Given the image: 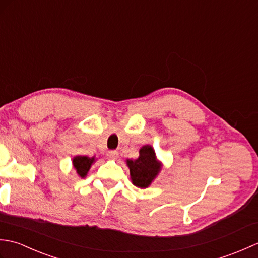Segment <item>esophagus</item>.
Returning <instances> with one entry per match:
<instances>
[{
	"label": "esophagus",
	"mask_w": 258,
	"mask_h": 258,
	"mask_svg": "<svg viewBox=\"0 0 258 258\" xmlns=\"http://www.w3.org/2000/svg\"><path fill=\"white\" fill-rule=\"evenodd\" d=\"M107 156H108V158H113V160H115V158H117L118 157V152L117 151H109L108 153H107Z\"/></svg>",
	"instance_id": "esophagus-1"
}]
</instances>
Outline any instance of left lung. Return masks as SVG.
Masks as SVG:
<instances>
[{
  "label": "left lung",
  "mask_w": 258,
  "mask_h": 258,
  "mask_svg": "<svg viewBox=\"0 0 258 258\" xmlns=\"http://www.w3.org/2000/svg\"><path fill=\"white\" fill-rule=\"evenodd\" d=\"M127 165L133 184L141 188L147 187L161 169L160 163H157L155 158L154 150L150 145L142 147L140 157L136 161H127Z\"/></svg>",
  "instance_id": "obj_1"
}]
</instances>
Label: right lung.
Here are the masks:
<instances>
[{
  "mask_svg": "<svg viewBox=\"0 0 258 258\" xmlns=\"http://www.w3.org/2000/svg\"><path fill=\"white\" fill-rule=\"evenodd\" d=\"M93 162H94V157L76 156L73 160V165L80 176L84 177V176H86L87 172H89V169H90Z\"/></svg>",
  "mask_w": 258,
  "mask_h": 258,
  "instance_id": "obj_1",
  "label": "right lung"
}]
</instances>
